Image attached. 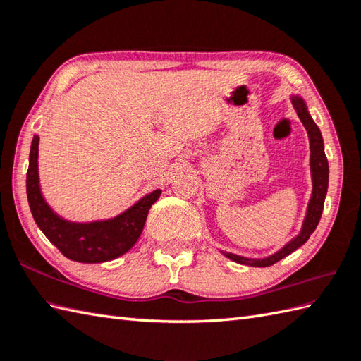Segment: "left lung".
Segmentation results:
<instances>
[{
	"instance_id": "obj_1",
	"label": "left lung",
	"mask_w": 361,
	"mask_h": 361,
	"mask_svg": "<svg viewBox=\"0 0 361 361\" xmlns=\"http://www.w3.org/2000/svg\"><path fill=\"white\" fill-rule=\"evenodd\" d=\"M291 104H293L295 110L298 113L299 119H301L302 126L307 130L309 135V142H310V172H312V195L307 204V212H305V219L302 221V228L299 234L291 239L286 247H282L279 251H276L274 255L264 257V259H250L243 256L233 255V252L221 251L224 255L234 260L237 264L250 265V267H270L276 262H279L281 259L288 256L290 252L298 250L301 245L309 240L310 234L315 231L321 214H323L324 208V198L327 194V186H329V163L324 153V142L323 136L318 126L313 122L310 113L307 110V105H305L304 99L299 96H291Z\"/></svg>"
}]
</instances>
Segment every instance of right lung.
Returning a JSON list of instances; mask_svg holds the SVG:
<instances>
[{
	"label": "right lung",
	"mask_w": 361,
	"mask_h": 361,
	"mask_svg": "<svg viewBox=\"0 0 361 361\" xmlns=\"http://www.w3.org/2000/svg\"><path fill=\"white\" fill-rule=\"evenodd\" d=\"M38 142L40 137L35 135L30 144L26 192L30 212L42 233L65 257L75 262L99 264L126 255L140 239L149 209L159 198L161 189L144 195L113 219L88 224L65 220L51 209L42 195L38 178Z\"/></svg>",
	"instance_id": "obj_1"
}]
</instances>
